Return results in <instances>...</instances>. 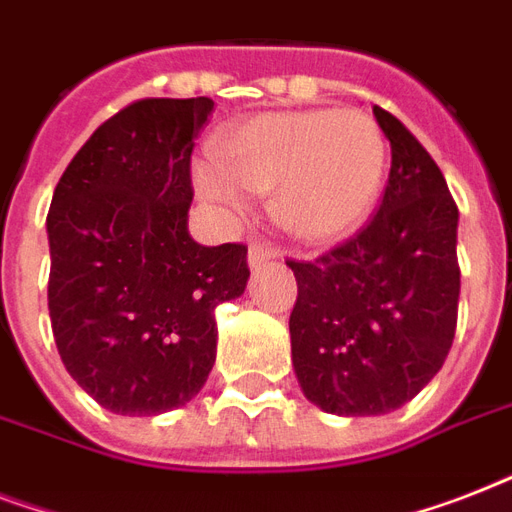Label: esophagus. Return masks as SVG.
<instances>
[{"instance_id": "1", "label": "esophagus", "mask_w": 512, "mask_h": 512, "mask_svg": "<svg viewBox=\"0 0 512 512\" xmlns=\"http://www.w3.org/2000/svg\"><path fill=\"white\" fill-rule=\"evenodd\" d=\"M273 257H276V252H273L268 244H252L247 252V263H249V268L255 271V268H260V265L268 263V260H273Z\"/></svg>"}]
</instances>
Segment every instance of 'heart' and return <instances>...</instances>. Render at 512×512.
I'll list each match as a JSON object with an SVG mask.
<instances>
[{"label": "heart", "mask_w": 512, "mask_h": 512, "mask_svg": "<svg viewBox=\"0 0 512 512\" xmlns=\"http://www.w3.org/2000/svg\"><path fill=\"white\" fill-rule=\"evenodd\" d=\"M388 167V143L366 111H276L249 119L193 164L196 191L244 215L273 191V215L292 236L329 241L372 212Z\"/></svg>", "instance_id": "obj_1"}]
</instances>
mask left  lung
I'll return each mask as SVG.
<instances>
[{"mask_svg": "<svg viewBox=\"0 0 512 512\" xmlns=\"http://www.w3.org/2000/svg\"><path fill=\"white\" fill-rule=\"evenodd\" d=\"M374 119L390 140L380 212L313 263H287L297 279V382L311 404L342 417L412 401L449 356L460 303V212L449 185L396 116L374 106Z\"/></svg>", "mask_w": 512, "mask_h": 512, "instance_id": "obj_1", "label": "left lung"}]
</instances>
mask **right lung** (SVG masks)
I'll return each mask as SVG.
<instances>
[{
	"instance_id": "obj_1",
	"label": "right lung",
	"mask_w": 512,
	"mask_h": 512,
	"mask_svg": "<svg viewBox=\"0 0 512 512\" xmlns=\"http://www.w3.org/2000/svg\"><path fill=\"white\" fill-rule=\"evenodd\" d=\"M215 103L148 98L92 132L52 193V335L68 374L108 412L188 404L217 353L215 308L244 295L247 247L188 233L193 138Z\"/></svg>"
}]
</instances>
